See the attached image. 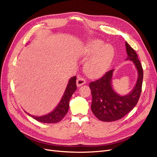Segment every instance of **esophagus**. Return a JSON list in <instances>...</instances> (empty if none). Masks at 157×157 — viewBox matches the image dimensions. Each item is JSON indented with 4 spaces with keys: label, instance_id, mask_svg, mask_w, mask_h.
Returning <instances> with one entry per match:
<instances>
[{
    "label": "esophagus",
    "instance_id": "1",
    "mask_svg": "<svg viewBox=\"0 0 157 157\" xmlns=\"http://www.w3.org/2000/svg\"><path fill=\"white\" fill-rule=\"evenodd\" d=\"M85 83H86L85 78H84L82 77H81L80 75H79V76L78 77L77 80V85L78 87L84 84Z\"/></svg>",
    "mask_w": 157,
    "mask_h": 157
}]
</instances>
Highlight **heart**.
Masks as SVG:
<instances>
[{
  "label": "heart",
  "mask_w": 157,
  "mask_h": 157,
  "mask_svg": "<svg viewBox=\"0 0 157 157\" xmlns=\"http://www.w3.org/2000/svg\"><path fill=\"white\" fill-rule=\"evenodd\" d=\"M88 56L95 55L86 64V70L90 75L102 74L109 67L113 56V48L100 40L90 41L86 50Z\"/></svg>",
  "instance_id": "heart-1"
}]
</instances>
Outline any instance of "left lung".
I'll list each match as a JSON object with an SVG mask.
<instances>
[{"instance_id":"1","label":"left lung","mask_w":157,"mask_h":157,"mask_svg":"<svg viewBox=\"0 0 157 157\" xmlns=\"http://www.w3.org/2000/svg\"><path fill=\"white\" fill-rule=\"evenodd\" d=\"M127 58L131 60L138 70V79L134 89L128 95L121 96L112 86L113 70L106 72L101 78L90 83L92 95L91 109L97 119L102 121L111 122L120 120L136 105L142 91L144 72L136 52L125 42Z\"/></svg>"}]
</instances>
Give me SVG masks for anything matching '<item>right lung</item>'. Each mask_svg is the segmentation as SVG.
<instances>
[{"label":"right lung","mask_w":157,"mask_h":157,"mask_svg":"<svg viewBox=\"0 0 157 157\" xmlns=\"http://www.w3.org/2000/svg\"><path fill=\"white\" fill-rule=\"evenodd\" d=\"M76 80V76L70 78L66 91H65L64 94L60 102V103L58 104L57 107L52 112L48 113V114L45 116L40 117L32 116L29 114V113H27V114L41 123H56L60 121L67 113L70 98H71V97L72 96L73 93L77 90Z\"/></svg>","instance_id":"add662e5"}]
</instances>
